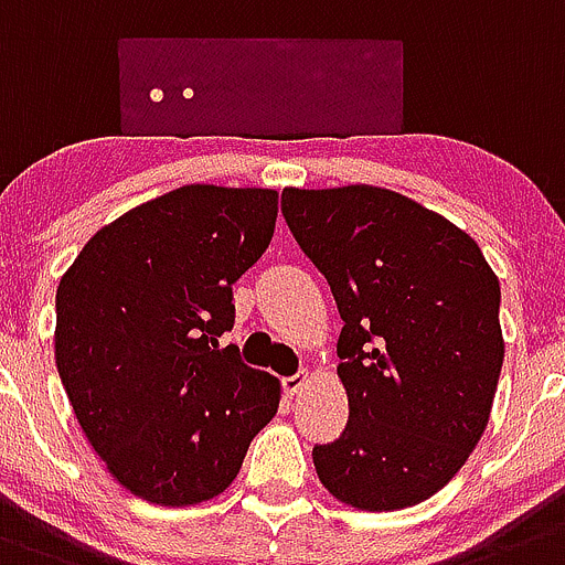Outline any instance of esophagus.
<instances>
[{
	"mask_svg": "<svg viewBox=\"0 0 565 565\" xmlns=\"http://www.w3.org/2000/svg\"><path fill=\"white\" fill-rule=\"evenodd\" d=\"M281 385H284V394L298 396L309 385V371H298V374H292V377H284Z\"/></svg>",
	"mask_w": 565,
	"mask_h": 565,
	"instance_id": "obj_1",
	"label": "esophagus"
}]
</instances>
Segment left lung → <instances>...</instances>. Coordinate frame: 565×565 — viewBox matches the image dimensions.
Wrapping results in <instances>:
<instances>
[{"label": "left lung", "mask_w": 565, "mask_h": 565, "mask_svg": "<svg viewBox=\"0 0 565 565\" xmlns=\"http://www.w3.org/2000/svg\"><path fill=\"white\" fill-rule=\"evenodd\" d=\"M281 213L343 320L349 422L315 445L320 484L358 510L419 504L490 422L504 363L495 273L461 227L388 188H287Z\"/></svg>", "instance_id": "left-lung-1"}]
</instances>
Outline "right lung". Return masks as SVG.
<instances>
[{"label": "right lung", "instance_id": "add662e5", "mask_svg": "<svg viewBox=\"0 0 565 565\" xmlns=\"http://www.w3.org/2000/svg\"><path fill=\"white\" fill-rule=\"evenodd\" d=\"M276 216L273 188L182 185L100 227L61 276V383L106 470L149 504L225 492L276 416L281 383L220 340Z\"/></svg>", "mask_w": 565, "mask_h": 565}]
</instances>
